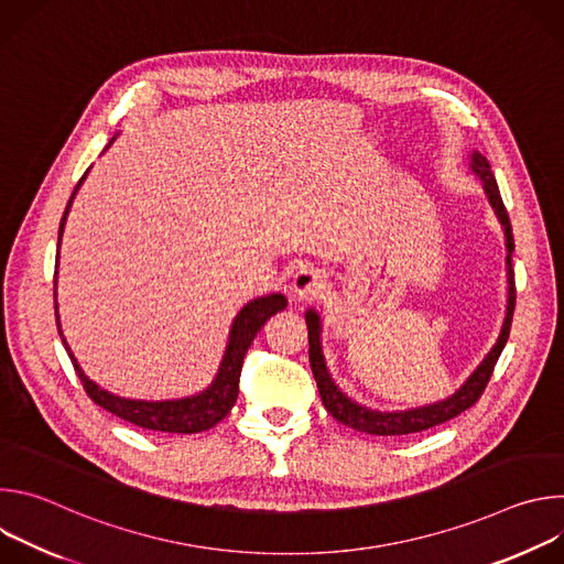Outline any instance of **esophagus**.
<instances>
[{"mask_svg":"<svg viewBox=\"0 0 564 564\" xmlns=\"http://www.w3.org/2000/svg\"><path fill=\"white\" fill-rule=\"evenodd\" d=\"M324 290V272L316 268H301L292 279V292L296 299H314Z\"/></svg>","mask_w":564,"mask_h":564,"instance_id":"34e87169","label":"esophagus"}]
</instances>
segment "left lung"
<instances>
[{
	"label": "left lung",
	"instance_id": "obj_1",
	"mask_svg": "<svg viewBox=\"0 0 564 564\" xmlns=\"http://www.w3.org/2000/svg\"><path fill=\"white\" fill-rule=\"evenodd\" d=\"M473 172L481 178L487 189V196L500 218V223L505 225V236H507V274H509V303H507V316L502 324V333L498 337V344L491 348V352L487 355V359L481 361L475 372L466 379V383L448 399L437 401V404L424 406V409H413V411H404V413H379V411H370L359 406L357 401H352L350 397H346L333 381L324 355H321V321L318 314L314 310H310L305 314V324H307V344H310V366H312V375L316 379L318 386V394L324 399L326 411L341 422L348 429H355L359 433H368V435H411V433H422L429 431L433 426H440L453 417H457L459 413H464L466 409H470L475 401L485 392L494 368L500 359V352L509 339L511 333V321H513V310H516V276H513V265H511V254L516 250L513 243V231H511V220L507 214V207L502 203L496 176L491 172V165L487 163L485 155H479L477 151L473 153V163H470Z\"/></svg>",
	"mask_w": 564,
	"mask_h": 564
}]
</instances>
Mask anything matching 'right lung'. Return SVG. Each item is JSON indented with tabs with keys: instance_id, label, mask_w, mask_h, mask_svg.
<instances>
[{
	"instance_id": "1",
	"label": "right lung",
	"mask_w": 564,
	"mask_h": 564,
	"mask_svg": "<svg viewBox=\"0 0 564 564\" xmlns=\"http://www.w3.org/2000/svg\"><path fill=\"white\" fill-rule=\"evenodd\" d=\"M85 176L79 178V183L75 185L70 198H68V205L64 209V216H62V223H59L57 248H59V238H62V231H64V220H66L68 207L73 203V196H75L77 187L83 185ZM55 279H57V272L53 276V285L57 283ZM53 296H55V292H53ZM285 305H288V299L283 294H270V296L254 299L252 303H248L243 310H240L238 316L234 318V324H231L229 344H227V350H225V357H223V364L218 368V375H216L214 383L207 390H203L200 394H194V397H187V399H174V401L122 399V397H116V394L98 388L83 372V368L77 366L75 357L70 355V350H68V346H66V341L62 337V330H59V316H57V312H55V321H57V333L62 337V344H64V348H66V352L70 357V364H73L79 381H83L87 394L96 401L98 406H102L105 411L113 413L116 417H120V420H124V422H129L133 426H140V429H147V431L189 433L192 435V433L207 431V429L216 426L220 420L227 417V413L236 404L240 368H243V357H246L250 344L254 341L257 333L263 328L265 321L272 314L281 312ZM55 310H57V303H55Z\"/></svg>"
}]
</instances>
